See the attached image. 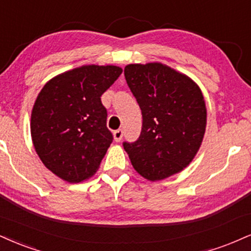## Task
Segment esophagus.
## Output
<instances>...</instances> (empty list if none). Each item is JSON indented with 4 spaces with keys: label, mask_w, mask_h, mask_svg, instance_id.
<instances>
[{
    "label": "esophagus",
    "mask_w": 251,
    "mask_h": 251,
    "mask_svg": "<svg viewBox=\"0 0 251 251\" xmlns=\"http://www.w3.org/2000/svg\"><path fill=\"white\" fill-rule=\"evenodd\" d=\"M123 129H117V131L113 132V138H114V141H117V143H119L120 140H122L123 138Z\"/></svg>",
    "instance_id": "34e87169"
}]
</instances>
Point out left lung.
<instances>
[{"label":"left lung","mask_w":251,"mask_h":251,"mask_svg":"<svg viewBox=\"0 0 251 251\" xmlns=\"http://www.w3.org/2000/svg\"><path fill=\"white\" fill-rule=\"evenodd\" d=\"M124 72L143 114L140 137L123 144L132 166L150 181L179 173L194 159L206 132L200 87L161 63L128 64Z\"/></svg>","instance_id":"8db88e82"}]
</instances>
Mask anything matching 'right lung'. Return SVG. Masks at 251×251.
I'll return each instance as SVG.
<instances>
[{
  "label": "right lung",
  "mask_w": 251,
  "mask_h": 251,
  "mask_svg": "<svg viewBox=\"0 0 251 251\" xmlns=\"http://www.w3.org/2000/svg\"><path fill=\"white\" fill-rule=\"evenodd\" d=\"M114 65H83L50 79L31 112L32 144L45 167L78 183L100 166L113 135L100 97L122 75Z\"/></svg>",
  "instance_id": "1"
}]
</instances>
